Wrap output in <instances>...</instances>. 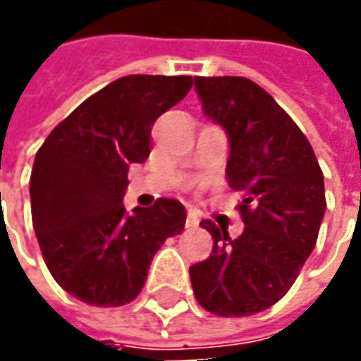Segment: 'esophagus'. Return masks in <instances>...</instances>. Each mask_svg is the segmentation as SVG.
<instances>
[{"label":"esophagus","mask_w":361,"mask_h":361,"mask_svg":"<svg viewBox=\"0 0 361 361\" xmlns=\"http://www.w3.org/2000/svg\"><path fill=\"white\" fill-rule=\"evenodd\" d=\"M197 226H200V219L190 214V216H188V219H185V228H188V230H195Z\"/></svg>","instance_id":"esophagus-1"}]
</instances>
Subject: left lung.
<instances>
[{
    "label": "left lung",
    "mask_w": 361,
    "mask_h": 361,
    "mask_svg": "<svg viewBox=\"0 0 361 361\" xmlns=\"http://www.w3.org/2000/svg\"><path fill=\"white\" fill-rule=\"evenodd\" d=\"M204 114L230 140L228 183L243 192V231L231 240L209 219L207 259L190 267L200 305L224 317L280 302L312 254L326 214L324 173L302 130L247 78H193Z\"/></svg>",
    "instance_id": "1"
}]
</instances>
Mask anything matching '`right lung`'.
I'll return each mask as SVG.
<instances>
[{
  "label": "right lung",
  "mask_w": 361,
  "mask_h": 361,
  "mask_svg": "<svg viewBox=\"0 0 361 361\" xmlns=\"http://www.w3.org/2000/svg\"><path fill=\"white\" fill-rule=\"evenodd\" d=\"M190 75H126L75 107L35 154L32 219L54 280L90 305L118 307L142 292L156 252L185 226L159 197L123 207L131 164L152 149V126L192 90Z\"/></svg>",
  "instance_id": "add662e5"
}]
</instances>
